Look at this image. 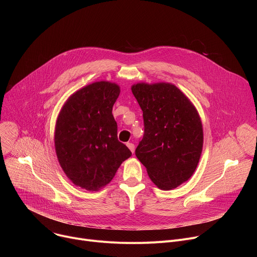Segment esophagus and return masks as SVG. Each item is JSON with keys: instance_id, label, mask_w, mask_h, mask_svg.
I'll return each instance as SVG.
<instances>
[{"instance_id": "34e87169", "label": "esophagus", "mask_w": 257, "mask_h": 257, "mask_svg": "<svg viewBox=\"0 0 257 257\" xmlns=\"http://www.w3.org/2000/svg\"><path fill=\"white\" fill-rule=\"evenodd\" d=\"M127 146H128V149L132 152V154H134V150H135V145L133 144V143H131V142H128L127 144H126Z\"/></svg>"}]
</instances>
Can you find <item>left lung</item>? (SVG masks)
Wrapping results in <instances>:
<instances>
[{"instance_id":"1","label":"left lung","mask_w":257,"mask_h":257,"mask_svg":"<svg viewBox=\"0 0 257 257\" xmlns=\"http://www.w3.org/2000/svg\"><path fill=\"white\" fill-rule=\"evenodd\" d=\"M142 112L144 134L135 155L151 180L163 190L186 182L194 173L203 145L195 106L171 83H137L132 87Z\"/></svg>"}]
</instances>
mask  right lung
<instances>
[{
	"instance_id": "obj_1",
	"label": "right lung",
	"mask_w": 257,
	"mask_h": 257,
	"mask_svg": "<svg viewBox=\"0 0 257 257\" xmlns=\"http://www.w3.org/2000/svg\"><path fill=\"white\" fill-rule=\"evenodd\" d=\"M119 94L116 83H91L73 93L58 116V161L72 183L83 189L96 191L108 184L132 155L118 140V126L112 114Z\"/></svg>"
}]
</instances>
